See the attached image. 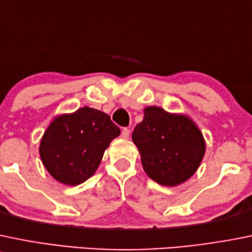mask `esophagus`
<instances>
[{
	"mask_svg": "<svg viewBox=\"0 0 252 252\" xmlns=\"http://www.w3.org/2000/svg\"><path fill=\"white\" fill-rule=\"evenodd\" d=\"M129 135H130V129L123 128V130H122V138L128 139Z\"/></svg>",
	"mask_w": 252,
	"mask_h": 252,
	"instance_id": "34e87169",
	"label": "esophagus"
}]
</instances>
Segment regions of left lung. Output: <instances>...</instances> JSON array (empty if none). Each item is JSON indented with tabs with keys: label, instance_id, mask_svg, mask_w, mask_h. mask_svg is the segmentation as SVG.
Instances as JSON below:
<instances>
[{
	"label": "left lung",
	"instance_id": "8db88e82",
	"mask_svg": "<svg viewBox=\"0 0 252 252\" xmlns=\"http://www.w3.org/2000/svg\"><path fill=\"white\" fill-rule=\"evenodd\" d=\"M146 175L158 185L178 186L198 170L206 140L197 124L182 113L156 106L144 108V119L131 135Z\"/></svg>",
	"mask_w": 252,
	"mask_h": 252
}]
</instances>
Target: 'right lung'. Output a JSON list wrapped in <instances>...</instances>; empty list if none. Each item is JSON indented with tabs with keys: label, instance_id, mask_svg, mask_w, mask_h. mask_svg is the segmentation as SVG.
Returning <instances> with one entry per match:
<instances>
[{
	"label": "right lung",
	"instance_id": "right-lung-1",
	"mask_svg": "<svg viewBox=\"0 0 252 252\" xmlns=\"http://www.w3.org/2000/svg\"><path fill=\"white\" fill-rule=\"evenodd\" d=\"M121 129L108 114L82 107L54 117L41 136L39 155L46 171L66 186L89 180Z\"/></svg>",
	"mask_w": 252,
	"mask_h": 252
}]
</instances>
